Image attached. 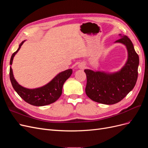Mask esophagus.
Listing matches in <instances>:
<instances>
[{
	"instance_id": "34e87169",
	"label": "esophagus",
	"mask_w": 148,
	"mask_h": 148,
	"mask_svg": "<svg viewBox=\"0 0 148 148\" xmlns=\"http://www.w3.org/2000/svg\"><path fill=\"white\" fill-rule=\"evenodd\" d=\"M85 67V64L83 63H81L78 65V68L80 69H83Z\"/></svg>"
}]
</instances>
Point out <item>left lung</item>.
Returning <instances> with one entry per match:
<instances>
[{
    "instance_id": "left-lung-1",
    "label": "left lung",
    "mask_w": 148,
    "mask_h": 148,
    "mask_svg": "<svg viewBox=\"0 0 148 148\" xmlns=\"http://www.w3.org/2000/svg\"><path fill=\"white\" fill-rule=\"evenodd\" d=\"M115 42L126 46L128 59L120 70L115 73L85 69L87 83L85 92L88 97L101 104L111 105L122 100L135 86L138 78L139 56L131 40L127 36L119 34Z\"/></svg>"
}]
</instances>
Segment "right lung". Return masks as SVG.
I'll use <instances>...</instances> for the list:
<instances>
[{
    "label": "right lung",
    "mask_w": 148,
    "mask_h": 148,
    "mask_svg": "<svg viewBox=\"0 0 148 148\" xmlns=\"http://www.w3.org/2000/svg\"><path fill=\"white\" fill-rule=\"evenodd\" d=\"M25 41H22L17 51L13 53L10 64L12 65L13 57L20 50ZM72 74V69H68L59 73L49 83L44 86L35 88L28 89L21 86L13 77L12 67H10V79L12 86L22 99L28 104L35 106H44L56 102L62 93V87L66 80Z\"/></svg>",
    "instance_id": "1"
}]
</instances>
